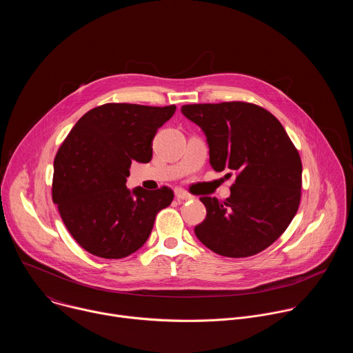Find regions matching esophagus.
<instances>
[{
  "mask_svg": "<svg viewBox=\"0 0 353 353\" xmlns=\"http://www.w3.org/2000/svg\"><path fill=\"white\" fill-rule=\"evenodd\" d=\"M174 195L179 198V199H183V201H187V199H192V195L188 194L185 190L183 188H176L174 190Z\"/></svg>",
  "mask_w": 353,
  "mask_h": 353,
  "instance_id": "esophagus-1",
  "label": "esophagus"
}]
</instances>
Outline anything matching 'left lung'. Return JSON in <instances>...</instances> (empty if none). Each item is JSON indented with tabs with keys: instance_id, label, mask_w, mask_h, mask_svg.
Returning <instances> with one entry per match:
<instances>
[{
	"instance_id": "obj_1",
	"label": "left lung",
	"mask_w": 353,
	"mask_h": 353,
	"mask_svg": "<svg viewBox=\"0 0 353 353\" xmlns=\"http://www.w3.org/2000/svg\"><path fill=\"white\" fill-rule=\"evenodd\" d=\"M181 113L204 131L212 169L236 173L223 203L215 196L199 198L207 218L195 226V236L219 256L241 259L260 253L297 212V149L278 119L253 103L185 105Z\"/></svg>"
}]
</instances>
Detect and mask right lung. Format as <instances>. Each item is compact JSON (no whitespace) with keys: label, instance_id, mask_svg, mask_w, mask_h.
I'll return each mask as SVG.
<instances>
[{"label":"right lung","instance_id":"1","mask_svg":"<svg viewBox=\"0 0 353 353\" xmlns=\"http://www.w3.org/2000/svg\"><path fill=\"white\" fill-rule=\"evenodd\" d=\"M176 106L108 103L83 114L54 159L53 201L71 236L90 254L124 259L141 248L173 191L127 188L132 161L152 159V141Z\"/></svg>","mask_w":353,"mask_h":353}]
</instances>
